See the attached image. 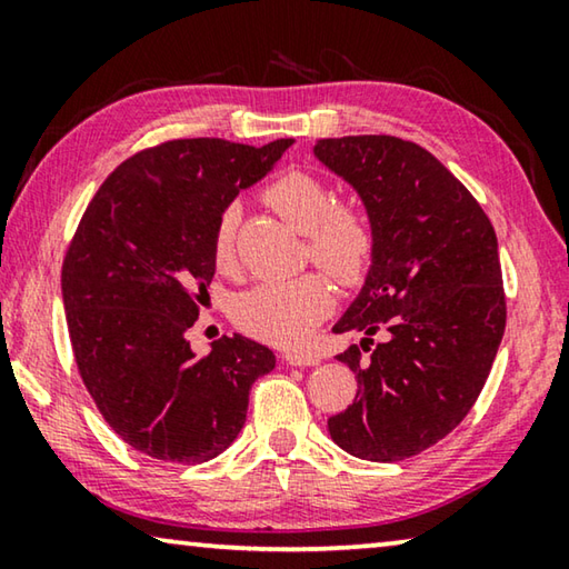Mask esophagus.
Instances as JSON below:
<instances>
[{"mask_svg": "<svg viewBox=\"0 0 569 569\" xmlns=\"http://www.w3.org/2000/svg\"><path fill=\"white\" fill-rule=\"evenodd\" d=\"M283 361L288 366H316L319 363V356L303 353V351H288V353H283Z\"/></svg>", "mask_w": 569, "mask_h": 569, "instance_id": "1", "label": "esophagus"}]
</instances>
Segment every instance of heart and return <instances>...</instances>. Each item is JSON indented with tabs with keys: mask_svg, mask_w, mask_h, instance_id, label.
I'll return each instance as SVG.
<instances>
[{
	"mask_svg": "<svg viewBox=\"0 0 569 569\" xmlns=\"http://www.w3.org/2000/svg\"><path fill=\"white\" fill-rule=\"evenodd\" d=\"M286 223L308 238V256L336 281L351 283L371 261L373 236L371 226L359 210L331 208L333 196L311 172H283L263 192ZM236 210L228 208L218 218L213 233V261L228 268L236 256ZM333 296L321 276H301L293 281H271L250 288L236 301V323L246 333L266 343L296 346L308 339L326 313L331 311Z\"/></svg>",
	"mask_w": 569,
	"mask_h": 569,
	"instance_id": "obj_1",
	"label": "heart"
}]
</instances>
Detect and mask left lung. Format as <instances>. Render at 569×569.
<instances>
[{"instance_id": "8db88e82", "label": "left lung", "mask_w": 569, "mask_h": 569, "mask_svg": "<svg viewBox=\"0 0 569 569\" xmlns=\"http://www.w3.org/2000/svg\"><path fill=\"white\" fill-rule=\"evenodd\" d=\"M313 158L349 182L373 250L359 296L333 333L361 331L336 359L359 379L329 419L343 451L401 461L437 445L475 407L505 336L497 236L471 192L413 142L391 134L326 138ZM382 341L369 357L371 335Z\"/></svg>"}]
</instances>
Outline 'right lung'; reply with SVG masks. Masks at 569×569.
I'll return each instance as SVG.
<instances>
[{
	"instance_id": "1",
	"label": "right lung",
	"mask_w": 569,
	"mask_h": 569,
	"mask_svg": "<svg viewBox=\"0 0 569 569\" xmlns=\"http://www.w3.org/2000/svg\"><path fill=\"white\" fill-rule=\"evenodd\" d=\"M291 138L263 148L170 140L112 170L62 266L77 369L114 435L152 459L200 465L233 445L268 346L236 333L198 356L186 333L216 273L218 218L266 178Z\"/></svg>"
}]
</instances>
